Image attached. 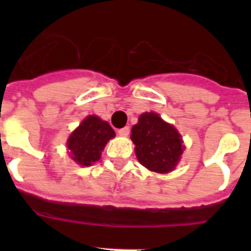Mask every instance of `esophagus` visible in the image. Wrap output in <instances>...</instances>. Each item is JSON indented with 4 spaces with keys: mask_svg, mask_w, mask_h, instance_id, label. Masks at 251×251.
<instances>
[{
    "mask_svg": "<svg viewBox=\"0 0 251 251\" xmlns=\"http://www.w3.org/2000/svg\"><path fill=\"white\" fill-rule=\"evenodd\" d=\"M118 134H119V136L127 137L128 134H129V127H124V128H122V129H119Z\"/></svg>",
    "mask_w": 251,
    "mask_h": 251,
    "instance_id": "34e87169",
    "label": "esophagus"
}]
</instances>
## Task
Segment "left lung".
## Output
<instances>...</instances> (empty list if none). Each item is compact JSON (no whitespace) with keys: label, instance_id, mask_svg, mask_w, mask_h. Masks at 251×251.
Instances as JSON below:
<instances>
[{"label":"left lung","instance_id":"1","mask_svg":"<svg viewBox=\"0 0 251 251\" xmlns=\"http://www.w3.org/2000/svg\"><path fill=\"white\" fill-rule=\"evenodd\" d=\"M136 145V156L150 171L167 174L176 167L183 152L182 139L174 126L156 113H145L133 126L130 134Z\"/></svg>","mask_w":251,"mask_h":251}]
</instances>
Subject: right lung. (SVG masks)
Returning <instances> with one entry per match:
<instances>
[{"label":"right lung","instance_id":"right-lung-1","mask_svg":"<svg viewBox=\"0 0 251 251\" xmlns=\"http://www.w3.org/2000/svg\"><path fill=\"white\" fill-rule=\"evenodd\" d=\"M115 136L108 122L89 115L68 139V150L72 158L80 166H90L100 158L104 146Z\"/></svg>","mask_w":251,"mask_h":251}]
</instances>
